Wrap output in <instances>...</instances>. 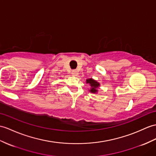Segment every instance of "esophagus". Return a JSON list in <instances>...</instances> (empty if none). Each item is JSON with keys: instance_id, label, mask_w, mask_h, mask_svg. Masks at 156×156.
<instances>
[{"instance_id": "obj_1", "label": "esophagus", "mask_w": 156, "mask_h": 156, "mask_svg": "<svg viewBox=\"0 0 156 156\" xmlns=\"http://www.w3.org/2000/svg\"><path fill=\"white\" fill-rule=\"evenodd\" d=\"M71 74L74 75V76H77V74H78V71L76 70V69H74V70H72L71 71Z\"/></svg>"}]
</instances>
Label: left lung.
<instances>
[{
	"label": "left lung",
	"mask_w": 156,
	"mask_h": 156,
	"mask_svg": "<svg viewBox=\"0 0 156 156\" xmlns=\"http://www.w3.org/2000/svg\"><path fill=\"white\" fill-rule=\"evenodd\" d=\"M87 83H89L90 84V85L92 87V88L90 89V91L91 93H97V87L99 86L100 85H99V83H97L96 81H94V80H93V79H87Z\"/></svg>",
	"instance_id": "8db88e82"
}]
</instances>
